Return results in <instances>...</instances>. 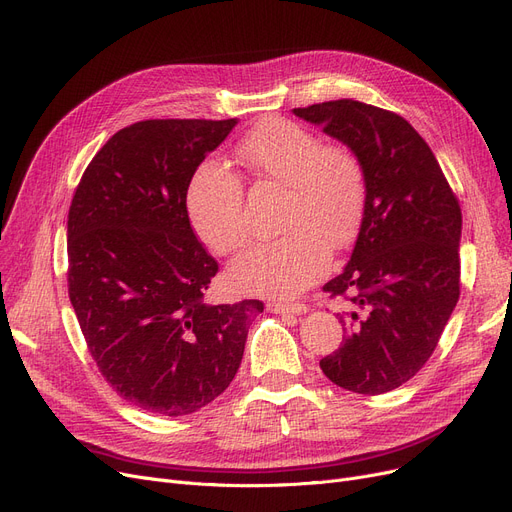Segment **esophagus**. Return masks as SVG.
I'll list each match as a JSON object with an SVG mask.
<instances>
[{
    "label": "esophagus",
    "mask_w": 512,
    "mask_h": 512,
    "mask_svg": "<svg viewBox=\"0 0 512 512\" xmlns=\"http://www.w3.org/2000/svg\"><path fill=\"white\" fill-rule=\"evenodd\" d=\"M268 309L272 311V314H295V316L307 314V305H305V303H282V301H272V303H268Z\"/></svg>",
    "instance_id": "34e87169"
}]
</instances>
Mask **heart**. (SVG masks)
<instances>
[{
    "instance_id": "heart-1",
    "label": "heart",
    "mask_w": 512,
    "mask_h": 512,
    "mask_svg": "<svg viewBox=\"0 0 512 512\" xmlns=\"http://www.w3.org/2000/svg\"><path fill=\"white\" fill-rule=\"evenodd\" d=\"M238 152L255 173L288 188L280 219L286 234L240 255L230 280L247 293L297 295L326 272L330 247H345L358 232L366 203L364 167L349 148L324 146L314 131L284 119L261 121ZM186 209L213 251L228 255L247 242L242 182L221 163L196 167Z\"/></svg>"
}]
</instances>
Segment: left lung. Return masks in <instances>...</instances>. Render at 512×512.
<instances>
[{"instance_id": "8db88e82", "label": "left lung", "mask_w": 512, "mask_h": 512, "mask_svg": "<svg viewBox=\"0 0 512 512\" xmlns=\"http://www.w3.org/2000/svg\"><path fill=\"white\" fill-rule=\"evenodd\" d=\"M360 159L366 203L345 270L324 284L355 293L343 343L320 360L328 379L379 395L425 366L460 295L462 213L429 144L404 119L358 100L293 108Z\"/></svg>"}]
</instances>
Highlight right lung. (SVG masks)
<instances>
[{
    "mask_svg": "<svg viewBox=\"0 0 512 512\" xmlns=\"http://www.w3.org/2000/svg\"><path fill=\"white\" fill-rule=\"evenodd\" d=\"M236 119H152L117 131L69 209V297L92 358L146 412L186 416L232 383L263 303L211 305L217 261L192 232L186 190Z\"/></svg>",
    "mask_w": 512,
    "mask_h": 512,
    "instance_id": "1",
    "label": "right lung"
}]
</instances>
